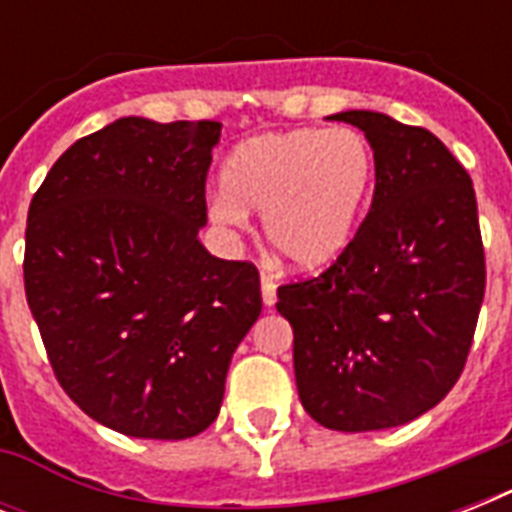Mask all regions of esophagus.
<instances>
[{
    "label": "esophagus",
    "instance_id": "esophagus-1",
    "mask_svg": "<svg viewBox=\"0 0 512 512\" xmlns=\"http://www.w3.org/2000/svg\"><path fill=\"white\" fill-rule=\"evenodd\" d=\"M260 287H263V303L271 308L276 303V281H273L271 273H260Z\"/></svg>",
    "mask_w": 512,
    "mask_h": 512
}]
</instances>
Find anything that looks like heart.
<instances>
[{"label": "heart", "mask_w": 512, "mask_h": 512, "mask_svg": "<svg viewBox=\"0 0 512 512\" xmlns=\"http://www.w3.org/2000/svg\"><path fill=\"white\" fill-rule=\"evenodd\" d=\"M374 183L369 140L350 127L265 132L241 140L223 167L209 220L244 231L263 212L265 241L300 271H316L348 249Z\"/></svg>", "instance_id": "1"}]
</instances>
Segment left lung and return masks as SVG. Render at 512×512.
<instances>
[{"instance_id": "1", "label": "left lung", "mask_w": 512, "mask_h": 512, "mask_svg": "<svg viewBox=\"0 0 512 512\" xmlns=\"http://www.w3.org/2000/svg\"><path fill=\"white\" fill-rule=\"evenodd\" d=\"M374 154L369 215L332 268L279 287L305 412L329 430L406 425L441 401L468 358L486 265L473 180L422 127L342 111Z\"/></svg>"}]
</instances>
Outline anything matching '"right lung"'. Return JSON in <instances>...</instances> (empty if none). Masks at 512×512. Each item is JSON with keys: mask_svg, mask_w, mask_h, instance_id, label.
<instances>
[{"mask_svg": "<svg viewBox=\"0 0 512 512\" xmlns=\"http://www.w3.org/2000/svg\"><path fill=\"white\" fill-rule=\"evenodd\" d=\"M217 122L124 116L76 140L28 207L26 300L55 377L100 425L199 436L263 311L252 263L209 255Z\"/></svg>", "mask_w": 512, "mask_h": 512, "instance_id": "right-lung-1", "label": "right lung"}]
</instances>
